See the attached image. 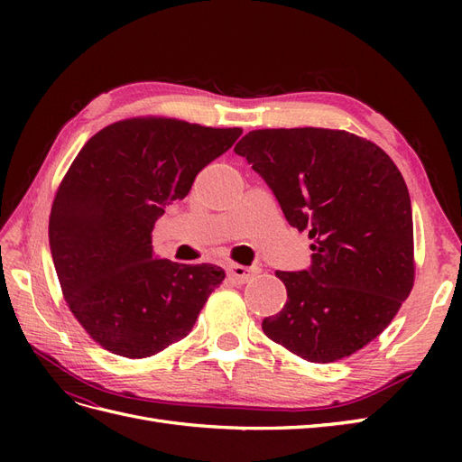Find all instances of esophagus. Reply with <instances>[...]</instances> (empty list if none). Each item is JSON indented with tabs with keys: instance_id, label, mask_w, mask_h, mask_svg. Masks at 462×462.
<instances>
[{
	"instance_id": "34e87169",
	"label": "esophagus",
	"mask_w": 462,
	"mask_h": 462,
	"mask_svg": "<svg viewBox=\"0 0 462 462\" xmlns=\"http://www.w3.org/2000/svg\"><path fill=\"white\" fill-rule=\"evenodd\" d=\"M229 277H233L236 283H246L250 277L254 273H258V268H246V265H239V263H231L227 270Z\"/></svg>"
}]
</instances>
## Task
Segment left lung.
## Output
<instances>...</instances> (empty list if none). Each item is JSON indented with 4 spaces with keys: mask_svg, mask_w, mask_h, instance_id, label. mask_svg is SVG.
<instances>
[{
    "mask_svg": "<svg viewBox=\"0 0 462 462\" xmlns=\"http://www.w3.org/2000/svg\"><path fill=\"white\" fill-rule=\"evenodd\" d=\"M235 153L314 241L309 268L275 272L287 302L263 318V333L318 365L360 351L414 283L412 208L397 165L365 138L314 127L253 131Z\"/></svg>",
    "mask_w": 462,
    "mask_h": 462,
    "instance_id": "left-lung-1",
    "label": "left lung"
}]
</instances>
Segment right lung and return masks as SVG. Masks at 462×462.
I'll return each instance as SVG.
<instances>
[{"mask_svg": "<svg viewBox=\"0 0 462 462\" xmlns=\"http://www.w3.org/2000/svg\"><path fill=\"white\" fill-rule=\"evenodd\" d=\"M243 129L125 119L82 146L55 194L50 250L69 309L106 351L146 358L190 333L226 279L153 254L152 229Z\"/></svg>", "mask_w": 462, "mask_h": 462, "instance_id": "add662e5", "label": "right lung"}]
</instances>
